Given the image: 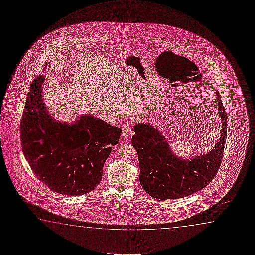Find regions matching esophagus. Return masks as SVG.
<instances>
[{
  "label": "esophagus",
  "instance_id": "esophagus-1",
  "mask_svg": "<svg viewBox=\"0 0 255 255\" xmlns=\"http://www.w3.org/2000/svg\"><path fill=\"white\" fill-rule=\"evenodd\" d=\"M132 134V130H131V126L129 124H126L125 126H123L122 128V136L125 138H128L130 135Z\"/></svg>",
  "mask_w": 255,
  "mask_h": 255
}]
</instances>
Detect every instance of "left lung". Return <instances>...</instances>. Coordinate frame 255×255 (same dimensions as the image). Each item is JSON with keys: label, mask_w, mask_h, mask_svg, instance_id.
<instances>
[{"label": "left lung", "mask_w": 255, "mask_h": 255, "mask_svg": "<svg viewBox=\"0 0 255 255\" xmlns=\"http://www.w3.org/2000/svg\"><path fill=\"white\" fill-rule=\"evenodd\" d=\"M222 129L219 142L205 155L183 160L172 154L164 136L150 124L134 126L132 136L140 166V184L149 195L159 199H181L205 188L216 176L227 140V113L216 92Z\"/></svg>", "instance_id": "obj_1"}]
</instances>
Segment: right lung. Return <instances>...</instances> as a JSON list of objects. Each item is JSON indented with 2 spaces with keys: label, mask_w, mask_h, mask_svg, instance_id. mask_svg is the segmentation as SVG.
I'll return each mask as SVG.
<instances>
[{
  "label": "right lung",
  "mask_w": 255,
  "mask_h": 255,
  "mask_svg": "<svg viewBox=\"0 0 255 255\" xmlns=\"http://www.w3.org/2000/svg\"><path fill=\"white\" fill-rule=\"evenodd\" d=\"M43 82L42 75L35 77L25 104L20 125L23 154L53 192L86 194L100 184L104 164L122 130L91 115L81 116L70 126L53 120L41 94Z\"/></svg>",
  "instance_id": "1"
}]
</instances>
